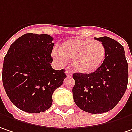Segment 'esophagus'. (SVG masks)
<instances>
[{
  "label": "esophagus",
  "mask_w": 132,
  "mask_h": 132,
  "mask_svg": "<svg viewBox=\"0 0 132 132\" xmlns=\"http://www.w3.org/2000/svg\"><path fill=\"white\" fill-rule=\"evenodd\" d=\"M66 76L68 77V78H70V77H72V73L70 72V71H66Z\"/></svg>",
  "instance_id": "esophagus-1"
}]
</instances>
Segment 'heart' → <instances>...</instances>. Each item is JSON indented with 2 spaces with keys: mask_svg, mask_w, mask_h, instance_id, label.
<instances>
[{
  "mask_svg": "<svg viewBox=\"0 0 132 132\" xmlns=\"http://www.w3.org/2000/svg\"><path fill=\"white\" fill-rule=\"evenodd\" d=\"M106 49L98 40L72 38L62 43L59 49L54 48L52 57L60 65L66 63L68 59L72 60L74 69L83 74L97 71L104 63Z\"/></svg>",
  "mask_w": 132,
  "mask_h": 132,
  "instance_id": "1",
  "label": "heart"
}]
</instances>
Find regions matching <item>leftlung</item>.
Instances as JSON below:
<instances>
[{
    "mask_svg": "<svg viewBox=\"0 0 132 132\" xmlns=\"http://www.w3.org/2000/svg\"><path fill=\"white\" fill-rule=\"evenodd\" d=\"M95 39L105 45L104 63L93 73H74L72 94L80 109L90 113H102L117 105L127 89L128 63L124 48L118 42L108 36Z\"/></svg>",
    "mask_w": 132,
    "mask_h": 132,
    "instance_id": "left-lung-1",
    "label": "left lung"
}]
</instances>
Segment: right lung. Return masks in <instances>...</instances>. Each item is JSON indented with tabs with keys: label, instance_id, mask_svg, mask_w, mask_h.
<instances>
[{
	"label": "right lung",
	"instance_id": "1",
	"mask_svg": "<svg viewBox=\"0 0 132 132\" xmlns=\"http://www.w3.org/2000/svg\"><path fill=\"white\" fill-rule=\"evenodd\" d=\"M53 38L26 34L10 45L4 57L2 81L7 96L20 110L44 112L52 105V94L66 78L65 70L51 63Z\"/></svg>",
	"mask_w": 132,
	"mask_h": 132
}]
</instances>
